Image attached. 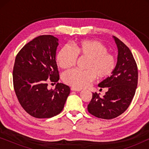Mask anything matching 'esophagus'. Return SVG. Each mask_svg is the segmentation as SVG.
Returning <instances> with one entry per match:
<instances>
[{"instance_id":"obj_1","label":"esophagus","mask_w":149,"mask_h":149,"mask_svg":"<svg viewBox=\"0 0 149 149\" xmlns=\"http://www.w3.org/2000/svg\"><path fill=\"white\" fill-rule=\"evenodd\" d=\"M70 89H71V91H81V89H76V88H74V87H71Z\"/></svg>"}]
</instances>
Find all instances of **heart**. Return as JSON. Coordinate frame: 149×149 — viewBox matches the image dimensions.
Listing matches in <instances>:
<instances>
[{"label":"heart","mask_w":149,"mask_h":149,"mask_svg":"<svg viewBox=\"0 0 149 149\" xmlns=\"http://www.w3.org/2000/svg\"><path fill=\"white\" fill-rule=\"evenodd\" d=\"M78 56L88 58L85 70H73L65 72L62 80L66 85L76 89L87 87L97 77L106 79L111 76L116 67V59L108 52L107 46L96 40H83L75 42L73 47L64 45L56 56L59 66L69 70L76 64Z\"/></svg>","instance_id":"obj_1"}]
</instances>
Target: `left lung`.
Returning a JSON list of instances; mask_svg holds the SVG:
<instances>
[{"label": "left lung", "instance_id": "8db88e82", "mask_svg": "<svg viewBox=\"0 0 149 149\" xmlns=\"http://www.w3.org/2000/svg\"><path fill=\"white\" fill-rule=\"evenodd\" d=\"M113 38L118 48L117 65L111 76L98 84L109 90L103 97L93 93L87 106L89 113L104 119H114L127 109L138 85V67L131 51L119 38Z\"/></svg>", "mask_w": 149, "mask_h": 149}]
</instances>
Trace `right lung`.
Wrapping results in <instances>:
<instances>
[{"mask_svg": "<svg viewBox=\"0 0 149 149\" xmlns=\"http://www.w3.org/2000/svg\"><path fill=\"white\" fill-rule=\"evenodd\" d=\"M58 41L52 35L39 36L25 45L15 58L13 70L15 94L26 113L38 119L60 113L70 94L68 85L58 83ZM48 82L57 83L55 90L48 89Z\"/></svg>", "mask_w": 149, "mask_h": 149, "instance_id": "obj_1", "label": "right lung"}]
</instances>
